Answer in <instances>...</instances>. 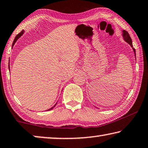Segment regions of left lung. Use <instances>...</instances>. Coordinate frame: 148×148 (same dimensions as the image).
Segmentation results:
<instances>
[{"mask_svg":"<svg viewBox=\"0 0 148 148\" xmlns=\"http://www.w3.org/2000/svg\"><path fill=\"white\" fill-rule=\"evenodd\" d=\"M123 38L125 41H126L127 43H129L130 45H131V46L132 47V39L131 38V36H130L129 34L128 33V32L126 31H123ZM134 50V56L135 57H136V51H135V49L133 48Z\"/></svg>","mask_w":148,"mask_h":148,"instance_id":"obj_1","label":"left lung"}]
</instances>
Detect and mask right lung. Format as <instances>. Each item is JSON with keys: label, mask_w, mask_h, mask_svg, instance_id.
Listing matches in <instances>:
<instances>
[{"label": "right lung", "mask_w": 148, "mask_h": 148, "mask_svg": "<svg viewBox=\"0 0 148 148\" xmlns=\"http://www.w3.org/2000/svg\"><path fill=\"white\" fill-rule=\"evenodd\" d=\"M23 34V31H22L21 32H19V33L18 34H17V36H16V38H15V39H14V42H13V44H12V46H14V44L15 43H16V42L17 41V39H18L19 38V37L20 36H21V35L22 34ZM9 69H10V67H9ZM57 103L56 104H55V106H53V107H52V108H50V109H49V110H52V109H53V108L55 107V106H56V105L57 104Z\"/></svg>", "instance_id": "right-lung-1"}]
</instances>
